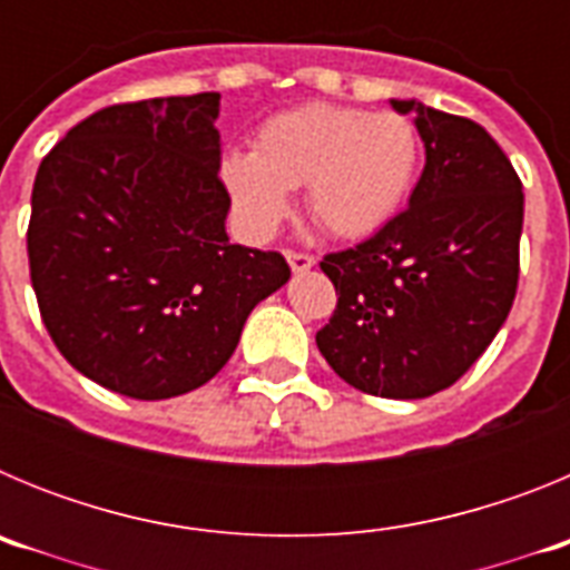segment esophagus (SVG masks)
I'll return each instance as SVG.
<instances>
[{"label": "esophagus", "instance_id": "esophagus-1", "mask_svg": "<svg viewBox=\"0 0 570 570\" xmlns=\"http://www.w3.org/2000/svg\"><path fill=\"white\" fill-rule=\"evenodd\" d=\"M285 256H288V265L294 274H302V271L314 268V256L305 254V250H285Z\"/></svg>", "mask_w": 570, "mask_h": 570}]
</instances>
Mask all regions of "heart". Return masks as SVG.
Masks as SVG:
<instances>
[{
    "instance_id": "obj_1",
    "label": "heart",
    "mask_w": 570,
    "mask_h": 570,
    "mask_svg": "<svg viewBox=\"0 0 570 570\" xmlns=\"http://www.w3.org/2000/svg\"><path fill=\"white\" fill-rule=\"evenodd\" d=\"M420 136L400 114L302 105L256 128L254 150L223 159V185L250 239H271L305 185V208L340 239L394 219L414 185Z\"/></svg>"
}]
</instances>
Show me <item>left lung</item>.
<instances>
[{
    "label": "left lung",
    "mask_w": 570,
    "mask_h": 570,
    "mask_svg": "<svg viewBox=\"0 0 570 570\" xmlns=\"http://www.w3.org/2000/svg\"><path fill=\"white\" fill-rule=\"evenodd\" d=\"M425 168L407 208L320 268L336 308L316 334L347 385L422 400L454 385L502 328L520 279L522 183L482 125L414 99Z\"/></svg>",
    "instance_id": "obj_1"
}]
</instances>
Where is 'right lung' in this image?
Wrapping results in <instances>:
<instances>
[{"mask_svg":"<svg viewBox=\"0 0 570 570\" xmlns=\"http://www.w3.org/2000/svg\"><path fill=\"white\" fill-rule=\"evenodd\" d=\"M216 116L219 94L110 105L37 170L39 314L59 354L116 394L170 400L214 380L291 276L276 250L228 242Z\"/></svg>","mask_w":570,"mask_h":570,"instance_id":"add662e5","label":"right lung"}]
</instances>
